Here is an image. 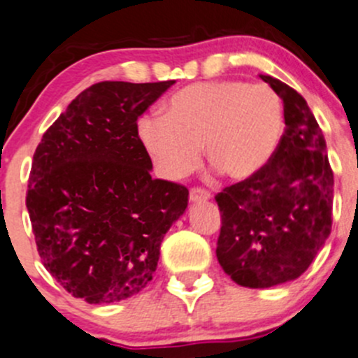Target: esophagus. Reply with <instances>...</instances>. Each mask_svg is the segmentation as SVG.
I'll list each match as a JSON object with an SVG mask.
<instances>
[{"label":"esophagus","instance_id":"1","mask_svg":"<svg viewBox=\"0 0 358 358\" xmlns=\"http://www.w3.org/2000/svg\"><path fill=\"white\" fill-rule=\"evenodd\" d=\"M209 197H210V194L206 189H202V187H194V189H190V201L192 202L208 201Z\"/></svg>","mask_w":358,"mask_h":358}]
</instances>
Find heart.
Instances as JSON below:
<instances>
[{
	"mask_svg": "<svg viewBox=\"0 0 358 358\" xmlns=\"http://www.w3.org/2000/svg\"><path fill=\"white\" fill-rule=\"evenodd\" d=\"M283 131L280 96L243 80L189 85L173 94L166 115L138 120V137L168 180L194 169L201 145L206 161L228 178L254 176L274 156Z\"/></svg>",
	"mask_w": 358,
	"mask_h": 358,
	"instance_id": "heart-1",
	"label": "heart"
}]
</instances>
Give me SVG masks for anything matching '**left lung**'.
<instances>
[{
    "label": "left lung",
    "mask_w": 358,
    "mask_h": 358,
    "mask_svg": "<svg viewBox=\"0 0 358 358\" xmlns=\"http://www.w3.org/2000/svg\"><path fill=\"white\" fill-rule=\"evenodd\" d=\"M261 78L283 101L285 131L271 161L216 195V255L235 283L269 288L296 280L324 245L333 223V169L307 101L285 82Z\"/></svg>",
    "instance_id": "8db88e82"
}]
</instances>
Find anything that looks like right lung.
Listing matches in <instances>:
<instances>
[{
    "instance_id": "right-lung-1",
    "label": "right lung",
    "mask_w": 358,
    "mask_h": 358,
    "mask_svg": "<svg viewBox=\"0 0 358 358\" xmlns=\"http://www.w3.org/2000/svg\"><path fill=\"white\" fill-rule=\"evenodd\" d=\"M175 80L99 82L44 131L27 187L37 252L66 292L111 303L152 280L159 248L189 189L150 178L137 120Z\"/></svg>"
}]
</instances>
